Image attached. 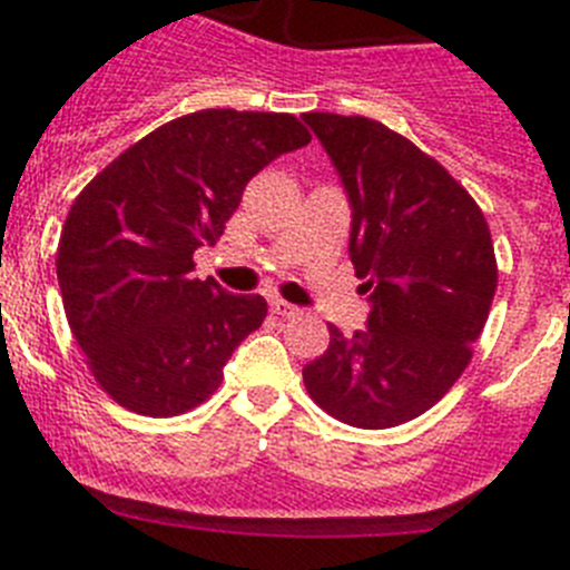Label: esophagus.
<instances>
[{"label": "esophagus", "instance_id": "obj_1", "mask_svg": "<svg viewBox=\"0 0 570 570\" xmlns=\"http://www.w3.org/2000/svg\"><path fill=\"white\" fill-rule=\"evenodd\" d=\"M271 311H274L276 316H282V320H294V316L302 314V311L296 308V305H291V302H285V299H274V302H271Z\"/></svg>", "mask_w": 570, "mask_h": 570}]
</instances>
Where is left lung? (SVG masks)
<instances>
[{
    "instance_id": "obj_1",
    "label": "left lung",
    "mask_w": 570,
    "mask_h": 570,
    "mask_svg": "<svg viewBox=\"0 0 570 570\" xmlns=\"http://www.w3.org/2000/svg\"><path fill=\"white\" fill-rule=\"evenodd\" d=\"M345 183L351 262L371 291L367 328L302 367L311 400L354 428L416 420L454 387L497 294L491 230L434 156L367 116H302Z\"/></svg>"
}]
</instances>
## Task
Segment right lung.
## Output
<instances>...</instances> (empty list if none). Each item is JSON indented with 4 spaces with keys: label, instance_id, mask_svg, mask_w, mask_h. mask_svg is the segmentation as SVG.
I'll list each match as a JSON object with an SVG mask.
<instances>
[{
    "label": "right lung",
    "instance_id": "right-lung-1",
    "mask_svg": "<svg viewBox=\"0 0 570 570\" xmlns=\"http://www.w3.org/2000/svg\"><path fill=\"white\" fill-rule=\"evenodd\" d=\"M308 142L294 114L196 110L85 185L62 225L57 276L73 340L110 400L176 416L219 387L268 302L196 279L194 250L225 234L250 176Z\"/></svg>",
    "mask_w": 570,
    "mask_h": 570
}]
</instances>
